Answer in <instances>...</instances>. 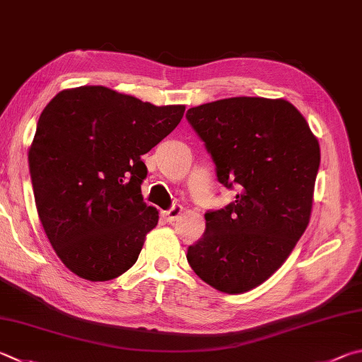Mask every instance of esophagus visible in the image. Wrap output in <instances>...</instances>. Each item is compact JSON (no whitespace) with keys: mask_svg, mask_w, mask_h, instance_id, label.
I'll use <instances>...</instances> for the list:
<instances>
[{"mask_svg":"<svg viewBox=\"0 0 362 362\" xmlns=\"http://www.w3.org/2000/svg\"><path fill=\"white\" fill-rule=\"evenodd\" d=\"M182 210H183L182 206H179V204H174V206L170 207V209L164 210L163 215H164V218H166L170 223V221H174V220L179 218L180 214H182Z\"/></svg>","mask_w":362,"mask_h":362,"instance_id":"obj_1","label":"esophagus"}]
</instances>
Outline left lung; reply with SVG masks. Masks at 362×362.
<instances>
[{"instance_id": "1", "label": "left lung", "mask_w": 362, "mask_h": 362, "mask_svg": "<svg viewBox=\"0 0 362 362\" xmlns=\"http://www.w3.org/2000/svg\"><path fill=\"white\" fill-rule=\"evenodd\" d=\"M215 163L216 179L239 189L207 210L206 231L187 259L215 290L239 294L266 281L293 252L310 220L320 144L291 103L228 98L188 109Z\"/></svg>"}]
</instances>
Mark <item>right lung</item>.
<instances>
[{
    "label": "right lung",
    "instance_id": "add662e5",
    "mask_svg": "<svg viewBox=\"0 0 362 362\" xmlns=\"http://www.w3.org/2000/svg\"><path fill=\"white\" fill-rule=\"evenodd\" d=\"M185 106H153L91 85L63 90L37 120L28 152L44 231L71 272L106 281L137 261L158 210L144 202L141 160Z\"/></svg>",
    "mask_w": 362,
    "mask_h": 362
}]
</instances>
